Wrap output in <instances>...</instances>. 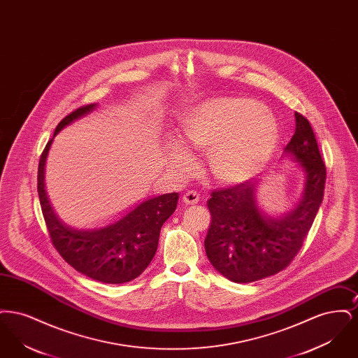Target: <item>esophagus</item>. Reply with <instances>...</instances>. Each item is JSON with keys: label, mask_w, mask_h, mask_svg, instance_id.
Here are the masks:
<instances>
[{"label": "esophagus", "mask_w": 358, "mask_h": 358, "mask_svg": "<svg viewBox=\"0 0 358 358\" xmlns=\"http://www.w3.org/2000/svg\"><path fill=\"white\" fill-rule=\"evenodd\" d=\"M199 199H200V196L194 190H187V193H184V196H182V201L187 205L197 204Z\"/></svg>", "instance_id": "esophagus-1"}]
</instances>
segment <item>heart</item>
<instances>
[{
    "mask_svg": "<svg viewBox=\"0 0 358 358\" xmlns=\"http://www.w3.org/2000/svg\"><path fill=\"white\" fill-rule=\"evenodd\" d=\"M185 148L208 154L213 177L238 185L259 174L279 142V126L271 111L250 98H217L193 107L180 124ZM171 162L182 173L193 168L190 155L171 146Z\"/></svg>",
    "mask_w": 358,
    "mask_h": 358,
    "instance_id": "obj_1",
    "label": "heart"
}]
</instances>
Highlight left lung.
<instances>
[{"instance_id":"1","label":"left lung","mask_w":358,"mask_h":358,"mask_svg":"<svg viewBox=\"0 0 358 358\" xmlns=\"http://www.w3.org/2000/svg\"><path fill=\"white\" fill-rule=\"evenodd\" d=\"M305 173L298 205L280 217L266 215L256 201L257 181L212 192L205 252L216 271L235 283H250L285 270L302 244L324 199L326 166L308 120L295 113V133L285 148Z\"/></svg>"}]
</instances>
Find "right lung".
<instances>
[{"mask_svg": "<svg viewBox=\"0 0 358 358\" xmlns=\"http://www.w3.org/2000/svg\"><path fill=\"white\" fill-rule=\"evenodd\" d=\"M95 107L96 103L79 107L57 124L40 157L37 192L52 244L60 256L76 271L94 280L120 285L136 279L153 260L161 227L176 210L178 193L149 199L136 205L118 222L99 229H76L56 215L44 184L45 161L52 141L62 129L90 114Z\"/></svg>", "mask_w": 358, "mask_h": 358, "instance_id": "right-lung-1", "label": "right lung"}]
</instances>
